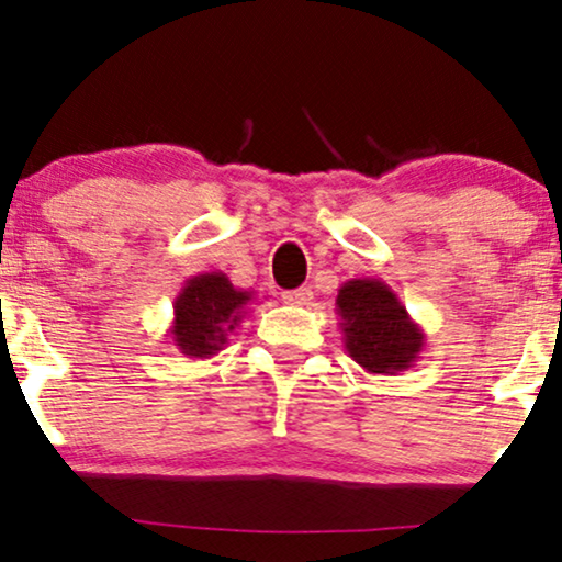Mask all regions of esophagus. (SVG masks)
<instances>
[{"label": "esophagus", "mask_w": 562, "mask_h": 562, "mask_svg": "<svg viewBox=\"0 0 562 562\" xmlns=\"http://www.w3.org/2000/svg\"><path fill=\"white\" fill-rule=\"evenodd\" d=\"M314 299V291L312 289H306V286H302V289H294V291H283V302L286 304H294V306H304V304H310Z\"/></svg>", "instance_id": "1"}]
</instances>
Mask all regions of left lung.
Wrapping results in <instances>:
<instances>
[{"label":"left lung","mask_w":562,"mask_h":562,"mask_svg":"<svg viewBox=\"0 0 562 562\" xmlns=\"http://www.w3.org/2000/svg\"><path fill=\"white\" fill-rule=\"evenodd\" d=\"M335 306L345 350L368 373L396 375L419 360L425 329L409 317L389 283L368 276L345 281Z\"/></svg>","instance_id":"left-lung-1"}]
</instances>
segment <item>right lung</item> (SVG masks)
Segmentation results:
<instances>
[{
    "label": "right lung",
    "instance_id": "obj_1",
    "mask_svg": "<svg viewBox=\"0 0 562 562\" xmlns=\"http://www.w3.org/2000/svg\"><path fill=\"white\" fill-rule=\"evenodd\" d=\"M252 302L256 294L233 286L227 273L210 271L191 276L173 299L168 337L189 358L217 356L235 327H240Z\"/></svg>",
    "mask_w": 562,
    "mask_h": 562
}]
</instances>
